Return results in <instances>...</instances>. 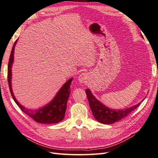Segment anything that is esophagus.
Returning <instances> with one entry per match:
<instances>
[{"label": "esophagus", "mask_w": 158, "mask_h": 158, "mask_svg": "<svg viewBox=\"0 0 158 158\" xmlns=\"http://www.w3.org/2000/svg\"><path fill=\"white\" fill-rule=\"evenodd\" d=\"M86 74L85 73H82L79 76H78V80L80 81V82H85V80L86 79Z\"/></svg>", "instance_id": "obj_1"}]
</instances>
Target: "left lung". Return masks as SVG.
<instances>
[{"label":"left lung","mask_w":158,"mask_h":158,"mask_svg":"<svg viewBox=\"0 0 158 158\" xmlns=\"http://www.w3.org/2000/svg\"><path fill=\"white\" fill-rule=\"evenodd\" d=\"M85 93L87 95L90 109L92 110L95 118L98 122L103 124H107V125L117 122L121 120L122 118L126 117L139 106L141 103H139L136 106H134L126 109L114 110L107 107L106 106H104L103 104L98 101L94 96L89 89H85Z\"/></svg>","instance_id":"obj_1"}]
</instances>
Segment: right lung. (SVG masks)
Wrapping results in <instances>:
<instances>
[{
    "mask_svg": "<svg viewBox=\"0 0 158 158\" xmlns=\"http://www.w3.org/2000/svg\"><path fill=\"white\" fill-rule=\"evenodd\" d=\"M17 40L14 43L11 51L10 59L8 61V82L9 88H10L12 97L14 102L18 105V106L20 108L22 111L28 116L32 118L33 120L37 123H45V124H52L57 123L60 122L64 118V114L66 109V104L70 94V84L73 80V78L69 80L62 87L59 92L56 94L54 99L47 104V106L43 107L42 108L37 109L36 110L30 109L22 106L20 103L16 99L13 94L12 85H11V76H12V64L14 60V47L16 45Z\"/></svg>",
    "mask_w": 158,
    "mask_h": 158,
    "instance_id": "right-lung-1",
    "label": "right lung"
}]
</instances>
